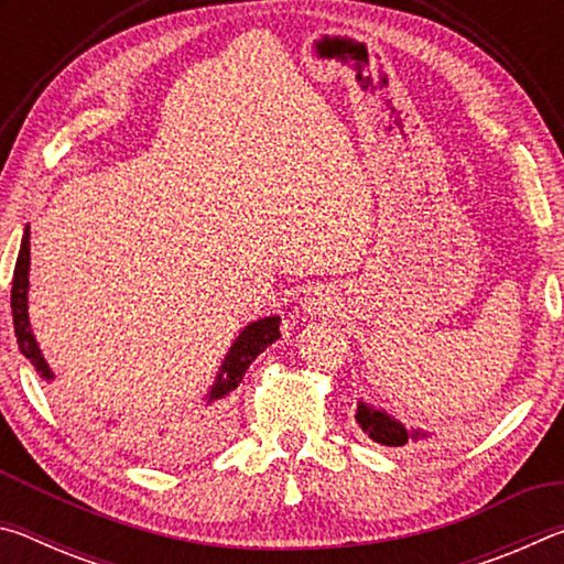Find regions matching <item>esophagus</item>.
<instances>
[{"label": "esophagus", "instance_id": "1", "mask_svg": "<svg viewBox=\"0 0 564 564\" xmlns=\"http://www.w3.org/2000/svg\"><path fill=\"white\" fill-rule=\"evenodd\" d=\"M305 308H308V313H326L330 311V303L328 299H323L321 293H313L308 301H305Z\"/></svg>", "mask_w": 564, "mask_h": 564}]
</instances>
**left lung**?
<instances>
[{
  "instance_id": "1",
  "label": "left lung",
  "mask_w": 564,
  "mask_h": 564,
  "mask_svg": "<svg viewBox=\"0 0 564 564\" xmlns=\"http://www.w3.org/2000/svg\"><path fill=\"white\" fill-rule=\"evenodd\" d=\"M356 420L370 441L388 447H403L417 441H427V433L420 427H408L386 410H378L368 403H358Z\"/></svg>"
}]
</instances>
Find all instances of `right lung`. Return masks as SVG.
I'll return each instance as SVG.
<instances>
[{
  "label": "right lung",
  "mask_w": 564,
  "mask_h": 564,
  "mask_svg": "<svg viewBox=\"0 0 564 564\" xmlns=\"http://www.w3.org/2000/svg\"><path fill=\"white\" fill-rule=\"evenodd\" d=\"M26 293H30V226L24 228L22 246H19V256L14 265V279H12L14 333H17L19 350L32 360L36 373H40L44 380H54L50 362L44 360L40 343H36L30 326V313H26L30 303H26ZM279 328H281V318L269 316L256 323H248V326L238 333L234 346L226 352L221 368H218L216 383L206 395V413L198 415L191 425L141 427V425H121L117 420H107V423L101 425V433L107 435L111 443L131 445L133 451L144 453L149 457H156V460H166L171 455L188 451V447H194L198 443H206L208 435H214L218 420H221V413H224L221 400H226V395L238 388L248 366H251V362L259 358L273 340L281 338Z\"/></svg>",
  "instance_id": "obj_1"
}]
</instances>
